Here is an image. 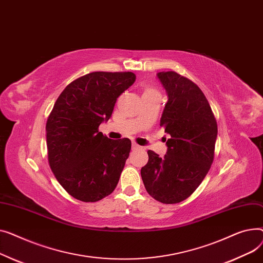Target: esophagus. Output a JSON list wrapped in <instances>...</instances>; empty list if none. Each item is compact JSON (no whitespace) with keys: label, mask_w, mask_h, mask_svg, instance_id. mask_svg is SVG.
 I'll return each mask as SVG.
<instances>
[{"label":"esophagus","mask_w":263,"mask_h":263,"mask_svg":"<svg viewBox=\"0 0 263 263\" xmlns=\"http://www.w3.org/2000/svg\"><path fill=\"white\" fill-rule=\"evenodd\" d=\"M132 148L135 151V149H140L141 148V146L140 145H138V144H136V143H133L132 144Z\"/></svg>","instance_id":"1"}]
</instances>
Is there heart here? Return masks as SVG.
Masks as SVG:
<instances>
[{"mask_svg": "<svg viewBox=\"0 0 263 263\" xmlns=\"http://www.w3.org/2000/svg\"><path fill=\"white\" fill-rule=\"evenodd\" d=\"M147 92H157V91H155V90L152 89V88H146L145 91H144V93H147Z\"/></svg>", "mask_w": 263, "mask_h": 263, "instance_id": "b5f03b06", "label": "heart"}]
</instances>
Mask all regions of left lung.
Returning <instances> with one entry per match:
<instances>
[{
    "label": "left lung",
    "instance_id": "1",
    "mask_svg": "<svg viewBox=\"0 0 263 263\" xmlns=\"http://www.w3.org/2000/svg\"><path fill=\"white\" fill-rule=\"evenodd\" d=\"M157 79L167 96L160 126L170 139L164 157L147 151L141 177L152 197L176 204L189 197L207 175L218 125L206 97L194 83L173 71L159 72Z\"/></svg>",
    "mask_w": 263,
    "mask_h": 263
}]
</instances>
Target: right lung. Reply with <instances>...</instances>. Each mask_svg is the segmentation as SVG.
I'll list each match as a JSON object with an SVG mask.
<instances>
[{"label": "right lung", "instance_id": "1", "mask_svg": "<svg viewBox=\"0 0 263 263\" xmlns=\"http://www.w3.org/2000/svg\"><path fill=\"white\" fill-rule=\"evenodd\" d=\"M135 81L132 72H92L69 84L53 107L45 127L49 162L76 199L98 202L117 187L132 142L111 140L98 128Z\"/></svg>", "mask_w": 263, "mask_h": 263}]
</instances>
